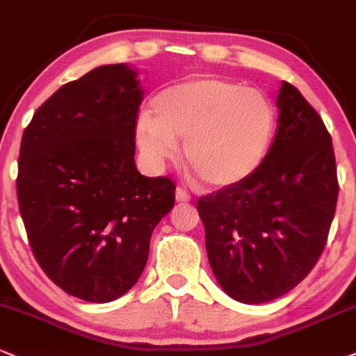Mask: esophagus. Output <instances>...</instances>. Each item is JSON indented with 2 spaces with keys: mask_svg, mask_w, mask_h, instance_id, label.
Masks as SVG:
<instances>
[{
  "mask_svg": "<svg viewBox=\"0 0 356 356\" xmlns=\"http://www.w3.org/2000/svg\"><path fill=\"white\" fill-rule=\"evenodd\" d=\"M191 200V195L188 193L185 188H177V202L178 203H188Z\"/></svg>",
  "mask_w": 356,
  "mask_h": 356,
  "instance_id": "34e87169",
  "label": "esophagus"
}]
</instances>
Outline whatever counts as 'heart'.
Instances as JSON below:
<instances>
[{
    "instance_id": "heart-1",
    "label": "heart",
    "mask_w": 356,
    "mask_h": 356,
    "mask_svg": "<svg viewBox=\"0 0 356 356\" xmlns=\"http://www.w3.org/2000/svg\"><path fill=\"white\" fill-rule=\"evenodd\" d=\"M153 118L140 116L136 143L154 166L173 160L178 141L204 185L223 188L260 168L275 133V108L263 91L220 76L165 88L152 99Z\"/></svg>"
}]
</instances>
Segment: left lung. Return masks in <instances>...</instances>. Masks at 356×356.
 <instances>
[{"label":"left lung","mask_w":356,"mask_h":356,"mask_svg":"<svg viewBox=\"0 0 356 356\" xmlns=\"http://www.w3.org/2000/svg\"><path fill=\"white\" fill-rule=\"evenodd\" d=\"M277 104V135L260 168L196 203L213 273L248 305L280 298L305 280L337 210L335 152L323 120L286 81Z\"/></svg>","instance_id":"8db88e82"}]
</instances>
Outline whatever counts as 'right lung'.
Instances as JSON below:
<instances>
[{"mask_svg": "<svg viewBox=\"0 0 356 356\" xmlns=\"http://www.w3.org/2000/svg\"><path fill=\"white\" fill-rule=\"evenodd\" d=\"M143 90L127 65L63 85L21 138L16 193L36 261L63 291L91 303L124 295L143 273L175 181L135 165Z\"/></svg>", "mask_w": 356, "mask_h": 356, "instance_id": "right-lung-1", "label": "right lung"}]
</instances>
